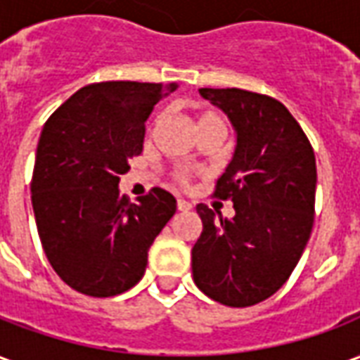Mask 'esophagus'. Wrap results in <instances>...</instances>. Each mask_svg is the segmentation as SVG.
<instances>
[{
  "instance_id": "esophagus-1",
  "label": "esophagus",
  "mask_w": 360,
  "mask_h": 360,
  "mask_svg": "<svg viewBox=\"0 0 360 360\" xmlns=\"http://www.w3.org/2000/svg\"><path fill=\"white\" fill-rule=\"evenodd\" d=\"M191 208H193V204L188 202V200H185V198H179V200H177V210L187 212L191 210Z\"/></svg>"
}]
</instances>
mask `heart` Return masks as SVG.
<instances>
[{
    "label": "heart",
    "instance_id": "1",
    "mask_svg": "<svg viewBox=\"0 0 360 360\" xmlns=\"http://www.w3.org/2000/svg\"><path fill=\"white\" fill-rule=\"evenodd\" d=\"M195 125H221V119H219L216 113H212V111H204V113H198V115H196ZM177 181H179L181 185H185V183H187V175H185V173H177Z\"/></svg>",
    "mask_w": 360,
    "mask_h": 360
}]
</instances>
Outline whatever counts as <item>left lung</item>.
Segmentation results:
<instances>
[{
	"label": "left lung",
	"instance_id": "8db88e82",
	"mask_svg": "<svg viewBox=\"0 0 360 360\" xmlns=\"http://www.w3.org/2000/svg\"><path fill=\"white\" fill-rule=\"evenodd\" d=\"M235 131V152L216 196L235 216L198 204L202 233L193 247L196 287L226 307H250L285 283L314 221L316 160L285 105L241 89H200Z\"/></svg>",
	"mask_w": 360,
	"mask_h": 360
}]
</instances>
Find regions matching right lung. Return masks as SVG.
Returning a JSON list of instances; mask_svg holds the SVG:
<instances>
[{"mask_svg":"<svg viewBox=\"0 0 360 360\" xmlns=\"http://www.w3.org/2000/svg\"><path fill=\"white\" fill-rule=\"evenodd\" d=\"M175 89V82H96L44 125L30 185L36 227L51 268L79 293L113 297L136 285L148 249L177 210L164 188L136 204L119 193V175L142 152L146 119Z\"/></svg>","mask_w":360,"mask_h":360,"instance_id":"1","label":"right lung"}]
</instances>
